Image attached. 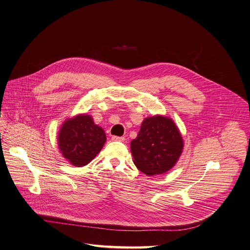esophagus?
I'll use <instances>...</instances> for the list:
<instances>
[{
	"label": "esophagus",
	"instance_id": "34e87169",
	"mask_svg": "<svg viewBox=\"0 0 250 250\" xmlns=\"http://www.w3.org/2000/svg\"><path fill=\"white\" fill-rule=\"evenodd\" d=\"M112 141H118V142H124L125 139V137H119V136H112Z\"/></svg>",
	"mask_w": 250,
	"mask_h": 250
}]
</instances>
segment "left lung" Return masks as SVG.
Segmentation results:
<instances>
[{"instance_id":"1","label":"left lung","mask_w":250,"mask_h":250,"mask_svg":"<svg viewBox=\"0 0 250 250\" xmlns=\"http://www.w3.org/2000/svg\"><path fill=\"white\" fill-rule=\"evenodd\" d=\"M183 147L177 125L172 119L162 115L146 117L137 137L130 143L135 166L148 176L165 173L173 167Z\"/></svg>"}]
</instances>
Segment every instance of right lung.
I'll use <instances>...</instances> for the list:
<instances>
[{
    "instance_id": "right-lung-1",
    "label": "right lung",
    "mask_w": 250,
    "mask_h": 250,
    "mask_svg": "<svg viewBox=\"0 0 250 250\" xmlns=\"http://www.w3.org/2000/svg\"><path fill=\"white\" fill-rule=\"evenodd\" d=\"M105 142L104 130L94 123L92 116L87 114L66 119L57 135L60 153L70 164L76 167L89 164L102 150Z\"/></svg>"
}]
</instances>
